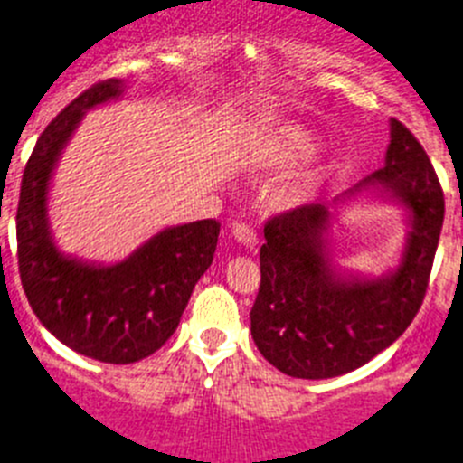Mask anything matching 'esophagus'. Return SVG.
Instances as JSON below:
<instances>
[{"label": "esophagus", "instance_id": "esophagus-1", "mask_svg": "<svg viewBox=\"0 0 463 463\" xmlns=\"http://www.w3.org/2000/svg\"><path fill=\"white\" fill-rule=\"evenodd\" d=\"M232 235H235V240L240 241L241 246H246V249H256L258 235L251 228L244 226V223H232Z\"/></svg>", "mask_w": 463, "mask_h": 463}]
</instances>
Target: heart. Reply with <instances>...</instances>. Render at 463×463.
I'll use <instances>...</instances> for the list:
<instances>
[{
  "label": "heart",
  "mask_w": 463,
  "mask_h": 463,
  "mask_svg": "<svg viewBox=\"0 0 463 463\" xmlns=\"http://www.w3.org/2000/svg\"><path fill=\"white\" fill-rule=\"evenodd\" d=\"M315 150V141L308 132H304L297 125H280V128L267 129L258 137L256 157L262 166H290L299 159L308 157ZM322 180V171L306 173L304 178L297 180L290 189H288V203H304L308 201L319 187Z\"/></svg>",
  "instance_id": "1"
}]
</instances>
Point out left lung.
<instances>
[{"mask_svg":"<svg viewBox=\"0 0 463 463\" xmlns=\"http://www.w3.org/2000/svg\"><path fill=\"white\" fill-rule=\"evenodd\" d=\"M370 193L408 214L401 262L382 277L343 270L330 226L337 207ZM446 201L430 157L400 120L391 118L386 164L334 198L267 222L260 290L251 335L262 356L297 379H331L361 368L391 347L425 299L443 228Z\"/></svg>","mask_w":463,"mask_h":463,"instance_id":"8db88e82","label":"left lung"}]
</instances>
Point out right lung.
<instances>
[{
  "label": "right lung",
  "mask_w": 463,
  "mask_h": 463,
  "mask_svg": "<svg viewBox=\"0 0 463 463\" xmlns=\"http://www.w3.org/2000/svg\"><path fill=\"white\" fill-rule=\"evenodd\" d=\"M123 95L125 81H100L47 125L24 168L15 217L20 279L36 317L66 347L116 365L141 361L171 338L219 240V223L201 219L155 232L109 265L59 249L47 214L56 164L86 111Z\"/></svg>",
  "instance_id": "right-lung-1"
}]
</instances>
